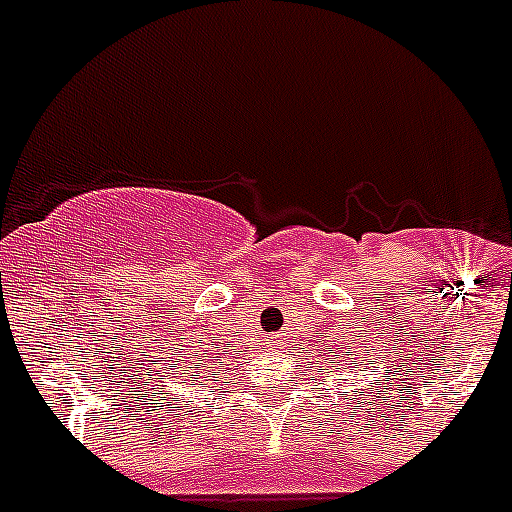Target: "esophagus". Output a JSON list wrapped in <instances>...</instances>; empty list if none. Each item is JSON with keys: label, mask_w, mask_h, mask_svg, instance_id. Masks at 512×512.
<instances>
[{"label": "esophagus", "mask_w": 512, "mask_h": 512, "mask_svg": "<svg viewBox=\"0 0 512 512\" xmlns=\"http://www.w3.org/2000/svg\"><path fill=\"white\" fill-rule=\"evenodd\" d=\"M274 346H277V343H274Z\"/></svg>", "instance_id": "34e87169"}]
</instances>
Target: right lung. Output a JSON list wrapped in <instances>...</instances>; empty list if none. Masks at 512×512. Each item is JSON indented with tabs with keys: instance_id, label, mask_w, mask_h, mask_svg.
<instances>
[{
	"instance_id": "right-lung-1",
	"label": "right lung",
	"mask_w": 512,
	"mask_h": 512,
	"mask_svg": "<svg viewBox=\"0 0 512 512\" xmlns=\"http://www.w3.org/2000/svg\"><path fill=\"white\" fill-rule=\"evenodd\" d=\"M189 369H197V366H189ZM189 369H184V372H189ZM192 377H197V374H192ZM161 387V384H158Z\"/></svg>"
}]
</instances>
